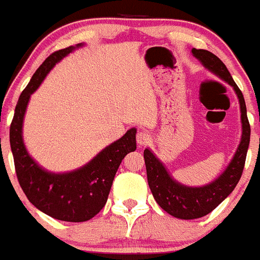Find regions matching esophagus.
I'll return each instance as SVG.
<instances>
[{
    "label": "esophagus",
    "instance_id": "esophagus-1",
    "mask_svg": "<svg viewBox=\"0 0 260 260\" xmlns=\"http://www.w3.org/2000/svg\"><path fill=\"white\" fill-rule=\"evenodd\" d=\"M149 140H150V135H149L148 131L141 130L136 134V141H138L139 145H145L149 143Z\"/></svg>",
    "mask_w": 260,
    "mask_h": 260
}]
</instances>
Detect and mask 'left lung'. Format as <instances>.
Listing matches in <instances>:
<instances>
[{
  "label": "left lung",
  "mask_w": 260,
  "mask_h": 260,
  "mask_svg": "<svg viewBox=\"0 0 260 260\" xmlns=\"http://www.w3.org/2000/svg\"><path fill=\"white\" fill-rule=\"evenodd\" d=\"M192 54L209 71L234 87L240 102L243 135L238 150L226 171L216 181L204 187H187L176 182L149 149L144 150L146 177L154 199L164 211L182 220H193L210 214L234 191L243 174L249 141H250V125L246 116L244 96L234 82L231 74L229 73L225 64L209 50L192 49Z\"/></svg>",
  "instance_id": "obj_1"
}]
</instances>
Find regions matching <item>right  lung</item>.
I'll use <instances>...</instances> for the list:
<instances>
[{
	"instance_id": "add662e5",
	"label": "right lung",
	"mask_w": 260,
	"mask_h": 260,
	"mask_svg": "<svg viewBox=\"0 0 260 260\" xmlns=\"http://www.w3.org/2000/svg\"><path fill=\"white\" fill-rule=\"evenodd\" d=\"M77 46H81L78 44ZM73 46L54 51L44 63L26 88L20 94L10 126V144L14 155L15 171L27 200L44 214L68 222H82L96 216L105 206L121 160L136 149V129H130L117 141L105 148L88 164L74 172L49 173L40 168L27 154L22 141V120L32 92L38 89L48 72Z\"/></svg>"
}]
</instances>
